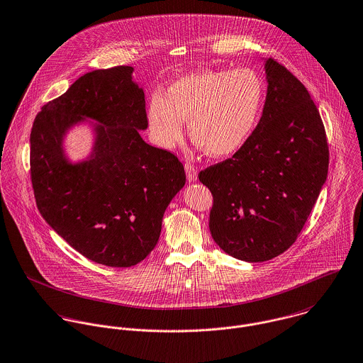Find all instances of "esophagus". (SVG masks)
<instances>
[{
	"label": "esophagus",
	"mask_w": 363,
	"mask_h": 363,
	"mask_svg": "<svg viewBox=\"0 0 363 363\" xmlns=\"http://www.w3.org/2000/svg\"><path fill=\"white\" fill-rule=\"evenodd\" d=\"M184 169H186V174H187V180L191 183V182H194V180H197V169H196V166L193 164V163H190V162H186V164H184Z\"/></svg>",
	"instance_id": "1"
}]
</instances>
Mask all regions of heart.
I'll use <instances>...</instances> for the list:
<instances>
[{
    "label": "heart",
    "mask_w": 363,
    "mask_h": 363,
    "mask_svg": "<svg viewBox=\"0 0 363 363\" xmlns=\"http://www.w3.org/2000/svg\"><path fill=\"white\" fill-rule=\"evenodd\" d=\"M262 96V81L250 68L203 69L177 79L164 96L151 98L150 131L159 147L173 148L183 138V120H189L193 141L208 155H232L250 137Z\"/></svg>",
    "instance_id": "b5f03b06"
}]
</instances>
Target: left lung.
Segmentation results:
<instances>
[{
	"label": "left lung",
	"mask_w": 363,
	"mask_h": 363,
	"mask_svg": "<svg viewBox=\"0 0 363 363\" xmlns=\"http://www.w3.org/2000/svg\"><path fill=\"white\" fill-rule=\"evenodd\" d=\"M257 127L233 156L199 173L212 194L209 230L235 259L259 262L301 235L328 172V143L305 85L274 58Z\"/></svg>",
	"instance_id": "8db88e82"
}]
</instances>
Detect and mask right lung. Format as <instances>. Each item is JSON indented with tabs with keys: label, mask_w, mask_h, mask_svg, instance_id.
Here are the masks:
<instances>
[{
	"label": "right lung",
	"mask_w": 363,
	"mask_h": 363,
	"mask_svg": "<svg viewBox=\"0 0 363 363\" xmlns=\"http://www.w3.org/2000/svg\"><path fill=\"white\" fill-rule=\"evenodd\" d=\"M117 65L82 75L45 104L30 131V180L46 222L79 255L131 267L156 246L164 209L186 183L179 157L148 145L145 96ZM82 116L99 128L96 154L79 165L62 155L63 131Z\"/></svg>",
	"instance_id": "right-lung-1"
}]
</instances>
